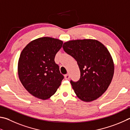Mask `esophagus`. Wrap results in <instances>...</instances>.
<instances>
[{
	"label": "esophagus",
	"mask_w": 130,
	"mask_h": 130,
	"mask_svg": "<svg viewBox=\"0 0 130 130\" xmlns=\"http://www.w3.org/2000/svg\"><path fill=\"white\" fill-rule=\"evenodd\" d=\"M65 78L66 79H69L70 78V75L69 74H67L65 75Z\"/></svg>",
	"instance_id": "esophagus-1"
}]
</instances>
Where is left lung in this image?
I'll return each instance as SVG.
<instances>
[{
	"label": "left lung",
	"instance_id": "left-lung-1",
	"mask_svg": "<svg viewBox=\"0 0 130 130\" xmlns=\"http://www.w3.org/2000/svg\"><path fill=\"white\" fill-rule=\"evenodd\" d=\"M62 48L77 61L80 70L78 81H70L75 94L85 102L96 100L107 89L114 75V62L107 49L93 39L69 41Z\"/></svg>",
	"mask_w": 130,
	"mask_h": 130
}]
</instances>
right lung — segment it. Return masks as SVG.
Returning <instances> with one entry per match:
<instances>
[{
  "label": "right lung",
  "mask_w": 130,
  "mask_h": 130,
  "mask_svg": "<svg viewBox=\"0 0 130 130\" xmlns=\"http://www.w3.org/2000/svg\"><path fill=\"white\" fill-rule=\"evenodd\" d=\"M60 40L44 37L30 42L18 62L19 77L32 95L47 100L55 94L63 79L55 57L62 46Z\"/></svg>",
  "instance_id": "right-lung-1"
}]
</instances>
